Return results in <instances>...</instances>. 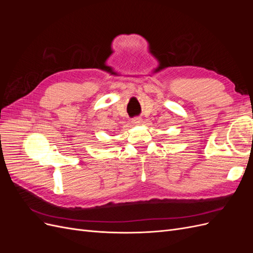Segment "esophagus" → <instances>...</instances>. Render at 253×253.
<instances>
[{"instance_id":"1","label":"esophagus","mask_w":253,"mask_h":253,"mask_svg":"<svg viewBox=\"0 0 253 253\" xmlns=\"http://www.w3.org/2000/svg\"><path fill=\"white\" fill-rule=\"evenodd\" d=\"M141 121H142V119L140 117H134L132 119V124L133 125H140Z\"/></svg>"}]
</instances>
